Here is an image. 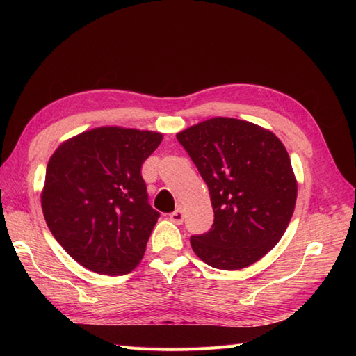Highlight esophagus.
I'll list each match as a JSON object with an SVG mask.
<instances>
[{
	"label": "esophagus",
	"instance_id": "obj_1",
	"mask_svg": "<svg viewBox=\"0 0 356 356\" xmlns=\"http://www.w3.org/2000/svg\"><path fill=\"white\" fill-rule=\"evenodd\" d=\"M170 220H171L172 223H176V225H182V223H184V213H182V209L177 208L176 211H174V213H171V214H170Z\"/></svg>",
	"mask_w": 356,
	"mask_h": 356
}]
</instances>
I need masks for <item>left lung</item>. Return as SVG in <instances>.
<instances>
[{
    "label": "left lung",
    "instance_id": "obj_1",
    "mask_svg": "<svg viewBox=\"0 0 356 356\" xmlns=\"http://www.w3.org/2000/svg\"><path fill=\"white\" fill-rule=\"evenodd\" d=\"M209 190L213 228L191 237L195 255L217 269L259 261L289 225L297 180L277 136L234 118H213L177 134Z\"/></svg>",
    "mask_w": 356,
    "mask_h": 356
}]
</instances>
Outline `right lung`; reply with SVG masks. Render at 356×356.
Masks as SVG:
<instances>
[{"label":"right lung","mask_w":356,"mask_h":356,"mask_svg":"<svg viewBox=\"0 0 356 356\" xmlns=\"http://www.w3.org/2000/svg\"><path fill=\"white\" fill-rule=\"evenodd\" d=\"M162 134L99 127L63 142L41 194L53 237L81 266L125 275L140 263L159 218L140 168Z\"/></svg>","instance_id":"obj_1"}]
</instances>
